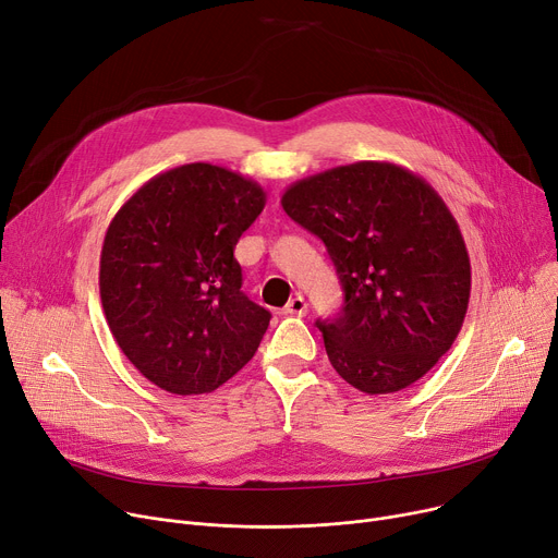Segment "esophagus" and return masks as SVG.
<instances>
[{
  "label": "esophagus",
  "mask_w": 558,
  "mask_h": 558,
  "mask_svg": "<svg viewBox=\"0 0 558 558\" xmlns=\"http://www.w3.org/2000/svg\"><path fill=\"white\" fill-rule=\"evenodd\" d=\"M283 311L288 315H294V317H304L306 311H308V304H306V300L302 298V294H294V298H290V302L286 304Z\"/></svg>",
  "instance_id": "1"
}]
</instances>
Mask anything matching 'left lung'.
<instances>
[{
	"label": "left lung",
	"mask_w": 558,
	"mask_h": 558,
	"mask_svg": "<svg viewBox=\"0 0 558 558\" xmlns=\"http://www.w3.org/2000/svg\"><path fill=\"white\" fill-rule=\"evenodd\" d=\"M286 214L324 241L344 290L317 319L333 369L365 395L428 374L460 333L471 260L439 193L389 161H355L294 182Z\"/></svg>",
	"instance_id": "obj_1"
}]
</instances>
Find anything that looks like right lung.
I'll use <instances>...</instances> for the list:
<instances>
[{"mask_svg":"<svg viewBox=\"0 0 558 558\" xmlns=\"http://www.w3.org/2000/svg\"><path fill=\"white\" fill-rule=\"evenodd\" d=\"M264 207L256 182L195 161L148 180L112 218L101 304L117 344L153 385L209 395L256 353L272 315L241 290L234 247Z\"/></svg>","mask_w":558,"mask_h":558,"instance_id":"obj_1","label":"right lung"}]
</instances>
